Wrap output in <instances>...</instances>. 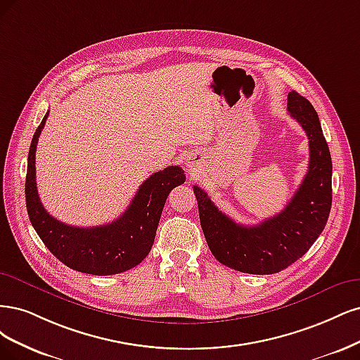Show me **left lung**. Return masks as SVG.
Segmentation results:
<instances>
[{
    "label": "left lung",
    "instance_id": "8db88e82",
    "mask_svg": "<svg viewBox=\"0 0 360 360\" xmlns=\"http://www.w3.org/2000/svg\"><path fill=\"white\" fill-rule=\"evenodd\" d=\"M287 109L308 136L309 165L284 211L257 226H242L219 211L207 193L193 187L207 247L219 263L243 274L269 275L285 269L309 250L329 218L332 160L319 115L296 91L288 92Z\"/></svg>",
    "mask_w": 360,
    "mask_h": 360
}]
</instances>
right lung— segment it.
<instances>
[{
  "label": "right lung",
  "mask_w": 360,
  "mask_h": 360,
  "mask_svg": "<svg viewBox=\"0 0 360 360\" xmlns=\"http://www.w3.org/2000/svg\"><path fill=\"white\" fill-rule=\"evenodd\" d=\"M49 117L44 115L32 136L25 181L30 221L53 256L68 268L91 275H115L141 263L153 248L155 231L169 193L185 182L184 170L170 166L150 175L125 212L109 224L75 227L61 223L44 210L36 184V149Z\"/></svg>",
  "instance_id": "right-lung-1"
}]
</instances>
